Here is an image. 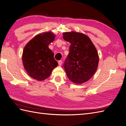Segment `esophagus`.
Listing matches in <instances>:
<instances>
[{
  "label": "esophagus",
  "mask_w": 126,
  "mask_h": 126,
  "mask_svg": "<svg viewBox=\"0 0 126 126\" xmlns=\"http://www.w3.org/2000/svg\"><path fill=\"white\" fill-rule=\"evenodd\" d=\"M58 63L59 65L60 66H61L62 65V63H63V61H62V60H59L58 62Z\"/></svg>",
  "instance_id": "obj_1"
}]
</instances>
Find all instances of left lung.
I'll list each match as a JSON object with an SVG mask.
<instances>
[{"label": "left lung", "instance_id": "1", "mask_svg": "<svg viewBox=\"0 0 126 126\" xmlns=\"http://www.w3.org/2000/svg\"><path fill=\"white\" fill-rule=\"evenodd\" d=\"M63 38L71 45L63 64L68 79L76 84H82L93 76L97 68L98 53L89 37L83 33H63Z\"/></svg>", "mask_w": 126, "mask_h": 126}]
</instances>
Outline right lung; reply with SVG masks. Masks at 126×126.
Returning a JSON list of instances; mask_svg holds the SVG:
<instances>
[{"instance_id": "add662e5", "label": "right lung", "mask_w": 126, "mask_h": 126, "mask_svg": "<svg viewBox=\"0 0 126 126\" xmlns=\"http://www.w3.org/2000/svg\"><path fill=\"white\" fill-rule=\"evenodd\" d=\"M55 36L51 32L39 34L31 40L24 48L23 66L33 79L39 81L46 79L58 66L54 53L48 46Z\"/></svg>"}]
</instances>
